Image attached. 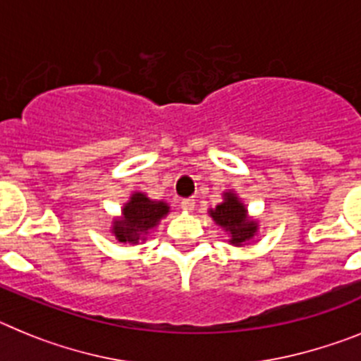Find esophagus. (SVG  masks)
<instances>
[{
    "instance_id": "34e87169",
    "label": "esophagus",
    "mask_w": 361,
    "mask_h": 361,
    "mask_svg": "<svg viewBox=\"0 0 361 361\" xmlns=\"http://www.w3.org/2000/svg\"><path fill=\"white\" fill-rule=\"evenodd\" d=\"M194 207H196V202H194L192 198L181 200V209H183V211L190 212V211H194Z\"/></svg>"
}]
</instances>
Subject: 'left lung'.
Instances as JSON below:
<instances>
[{
	"label": "left lung",
	"mask_w": 361,
	"mask_h": 361,
	"mask_svg": "<svg viewBox=\"0 0 361 361\" xmlns=\"http://www.w3.org/2000/svg\"><path fill=\"white\" fill-rule=\"evenodd\" d=\"M212 218L218 225L225 227L231 233V241L240 245L243 241L250 240L256 233V224L247 219L245 207L236 200V196L227 194L225 202L219 203L214 211H211Z\"/></svg>",
	"instance_id": "obj_1"
}]
</instances>
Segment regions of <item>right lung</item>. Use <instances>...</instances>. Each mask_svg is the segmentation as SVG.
Wrapping results in <instances>:
<instances>
[{
    "mask_svg": "<svg viewBox=\"0 0 361 361\" xmlns=\"http://www.w3.org/2000/svg\"><path fill=\"white\" fill-rule=\"evenodd\" d=\"M169 212L165 203L150 202L143 194H134L125 205L123 218L116 221L114 234L121 243H136L140 234L154 227L159 219Z\"/></svg>",
    "mask_w": 361,
    "mask_h": 361,
    "instance_id": "1",
    "label": "right lung"
}]
</instances>
